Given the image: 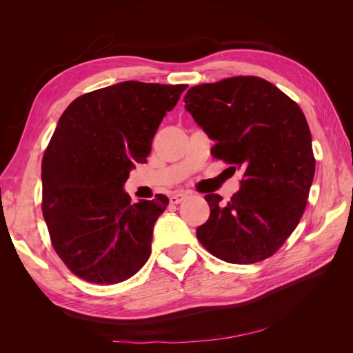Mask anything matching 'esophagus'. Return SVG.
Returning a JSON list of instances; mask_svg holds the SVG:
<instances>
[{
  "label": "esophagus",
  "mask_w": 353,
  "mask_h": 353,
  "mask_svg": "<svg viewBox=\"0 0 353 353\" xmlns=\"http://www.w3.org/2000/svg\"><path fill=\"white\" fill-rule=\"evenodd\" d=\"M185 197H187V193H183V191H176V193H174L172 196L169 197V200H170V203H172V205H178V203L183 201Z\"/></svg>",
  "instance_id": "34e87169"
}]
</instances>
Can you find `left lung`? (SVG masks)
I'll return each instance as SVG.
<instances>
[{"mask_svg": "<svg viewBox=\"0 0 353 353\" xmlns=\"http://www.w3.org/2000/svg\"><path fill=\"white\" fill-rule=\"evenodd\" d=\"M185 110L210 140L213 157L243 170L225 205L206 194L210 216L196 236L230 263L270 258L294 231L315 174L312 137L301 108L258 77H234L190 88Z\"/></svg>", "mask_w": 353, "mask_h": 353, "instance_id": "8db88e82", "label": "left lung"}]
</instances>
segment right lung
<instances>
[{"label":"right lung","instance_id":"add662e5","mask_svg":"<svg viewBox=\"0 0 353 353\" xmlns=\"http://www.w3.org/2000/svg\"><path fill=\"white\" fill-rule=\"evenodd\" d=\"M187 85L125 81L83 94L60 116L42 157V215L56 253L79 279L116 284L140 271L168 197L131 203L123 184L145 163Z\"/></svg>","mask_w":353,"mask_h":353}]
</instances>
